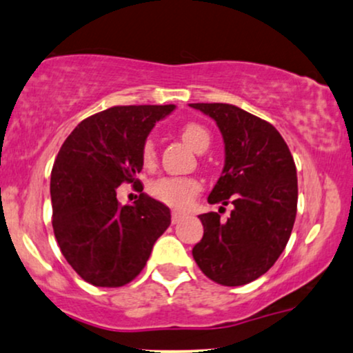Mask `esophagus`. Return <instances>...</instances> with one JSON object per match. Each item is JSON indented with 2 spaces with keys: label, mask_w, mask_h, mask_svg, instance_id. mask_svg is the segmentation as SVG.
<instances>
[{
  "label": "esophagus",
  "mask_w": 353,
  "mask_h": 353,
  "mask_svg": "<svg viewBox=\"0 0 353 353\" xmlns=\"http://www.w3.org/2000/svg\"><path fill=\"white\" fill-rule=\"evenodd\" d=\"M184 216H185L184 212H179V210H174V212L171 213V221H172V225H176V223H179Z\"/></svg>",
  "instance_id": "1"
}]
</instances>
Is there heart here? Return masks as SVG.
<instances>
[{"instance_id": "heart-1", "label": "heart", "mask_w": 353, "mask_h": 353, "mask_svg": "<svg viewBox=\"0 0 353 353\" xmlns=\"http://www.w3.org/2000/svg\"><path fill=\"white\" fill-rule=\"evenodd\" d=\"M181 137L187 145L199 153H202L210 146V133L199 123H185L181 127ZM156 161V148L151 140H146L141 146V163L145 168H151ZM202 189L200 182L194 177L163 176L154 179L150 184V194L156 200L174 208H185L194 202L197 194Z\"/></svg>"}]
</instances>
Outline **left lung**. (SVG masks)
<instances>
[{
  "label": "left lung",
  "instance_id": "1",
  "mask_svg": "<svg viewBox=\"0 0 353 353\" xmlns=\"http://www.w3.org/2000/svg\"><path fill=\"white\" fill-rule=\"evenodd\" d=\"M215 120L225 141V168L208 203L233 205L200 215L203 238L192 249L213 282L239 287L264 275L287 246L296 216V166L274 125L231 104H190ZM223 208V207H220Z\"/></svg>",
  "mask_w": 353,
  "mask_h": 353
}]
</instances>
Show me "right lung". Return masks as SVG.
<instances>
[{"mask_svg": "<svg viewBox=\"0 0 353 353\" xmlns=\"http://www.w3.org/2000/svg\"><path fill=\"white\" fill-rule=\"evenodd\" d=\"M168 105H115L84 119L61 145L50 177L52 226L73 270L94 287H123L143 270L171 210L140 194L120 205V184L143 190L141 146Z\"/></svg>", "mask_w": 353, "mask_h": 353, "instance_id": "obj_1", "label": "right lung"}]
</instances>
